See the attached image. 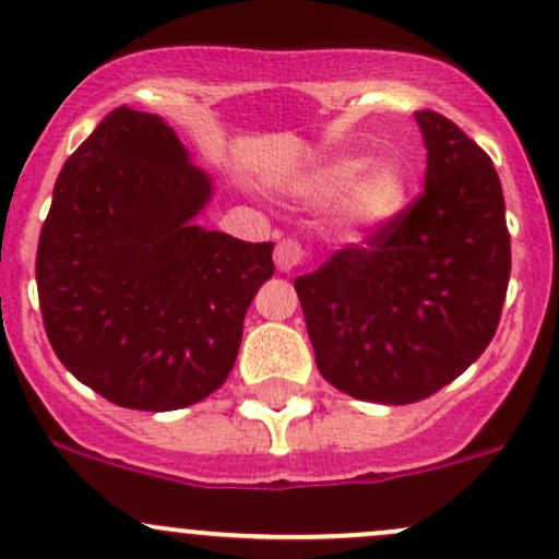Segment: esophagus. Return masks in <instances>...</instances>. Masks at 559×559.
Wrapping results in <instances>:
<instances>
[{"label":"esophagus","instance_id":"34e87169","mask_svg":"<svg viewBox=\"0 0 559 559\" xmlns=\"http://www.w3.org/2000/svg\"><path fill=\"white\" fill-rule=\"evenodd\" d=\"M302 262H305V249L299 247L294 238H284V241H278V247H275V267H278L281 273H292V270H297Z\"/></svg>","mask_w":559,"mask_h":559}]
</instances>
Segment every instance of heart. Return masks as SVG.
Masks as SVG:
<instances>
[{
  "label": "heart",
  "instance_id": "obj_1",
  "mask_svg": "<svg viewBox=\"0 0 559 559\" xmlns=\"http://www.w3.org/2000/svg\"><path fill=\"white\" fill-rule=\"evenodd\" d=\"M340 201V219L349 230L369 233L382 228L397 214L406 199V180L390 164H371L364 169L360 158H334L316 167L297 182V195L308 204Z\"/></svg>",
  "mask_w": 559,
  "mask_h": 559
}]
</instances>
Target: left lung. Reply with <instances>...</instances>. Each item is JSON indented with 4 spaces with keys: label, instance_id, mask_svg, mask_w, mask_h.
<instances>
[{
    "label": "left lung",
    "instance_id": "8db88e82",
    "mask_svg": "<svg viewBox=\"0 0 559 559\" xmlns=\"http://www.w3.org/2000/svg\"><path fill=\"white\" fill-rule=\"evenodd\" d=\"M425 193L364 247L340 249L294 289L329 384L406 406L483 355L504 308L512 251L488 153L435 110H416Z\"/></svg>",
    "mask_w": 559,
    "mask_h": 559
}]
</instances>
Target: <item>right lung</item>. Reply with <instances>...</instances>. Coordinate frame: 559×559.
Instances as JSON below:
<instances>
[{
  "instance_id": "add662e5",
  "label": "right lung",
  "mask_w": 559,
  "mask_h": 559,
  "mask_svg": "<svg viewBox=\"0 0 559 559\" xmlns=\"http://www.w3.org/2000/svg\"><path fill=\"white\" fill-rule=\"evenodd\" d=\"M206 171L162 116L110 110L71 153L36 249L47 340L82 384L138 411L223 388L273 243L195 225Z\"/></svg>"
}]
</instances>
